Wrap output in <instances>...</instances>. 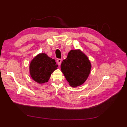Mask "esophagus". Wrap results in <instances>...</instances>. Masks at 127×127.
<instances>
[{"label":"esophagus","mask_w":127,"mask_h":127,"mask_svg":"<svg viewBox=\"0 0 127 127\" xmlns=\"http://www.w3.org/2000/svg\"><path fill=\"white\" fill-rule=\"evenodd\" d=\"M57 63L59 65H60L61 64V63H62V59H57Z\"/></svg>","instance_id":"esophagus-1"}]
</instances>
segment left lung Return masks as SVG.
<instances>
[{"instance_id": "1", "label": "left lung", "mask_w": 127, "mask_h": 127, "mask_svg": "<svg viewBox=\"0 0 127 127\" xmlns=\"http://www.w3.org/2000/svg\"><path fill=\"white\" fill-rule=\"evenodd\" d=\"M61 70L71 87L82 85L90 74L91 64L88 57L80 50H71L62 62Z\"/></svg>"}]
</instances>
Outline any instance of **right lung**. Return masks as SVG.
<instances>
[{"label": "right lung", "mask_w": 127, "mask_h": 127, "mask_svg": "<svg viewBox=\"0 0 127 127\" xmlns=\"http://www.w3.org/2000/svg\"><path fill=\"white\" fill-rule=\"evenodd\" d=\"M57 67L55 59L50 58L46 54L40 53L31 62L29 70L31 77L35 81L44 83L48 82L51 74Z\"/></svg>", "instance_id": "obj_1"}]
</instances>
